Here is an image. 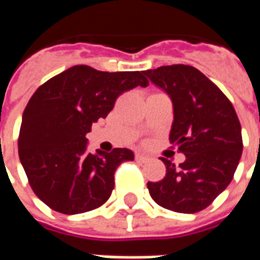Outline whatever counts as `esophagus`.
I'll return each mask as SVG.
<instances>
[{"label": "esophagus", "instance_id": "34e87169", "mask_svg": "<svg viewBox=\"0 0 260 260\" xmlns=\"http://www.w3.org/2000/svg\"><path fill=\"white\" fill-rule=\"evenodd\" d=\"M135 160L136 161H139V163H146L150 158H149V156H145V154H142V153H136Z\"/></svg>", "mask_w": 260, "mask_h": 260}]
</instances>
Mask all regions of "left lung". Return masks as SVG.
Listing matches in <instances>:
<instances>
[{
	"mask_svg": "<svg viewBox=\"0 0 260 260\" xmlns=\"http://www.w3.org/2000/svg\"><path fill=\"white\" fill-rule=\"evenodd\" d=\"M173 102L170 142L185 154L175 167L163 158L166 177L147 182L153 201L178 213L206 209L229 186L242 154L241 124L223 91L191 65L143 71Z\"/></svg>",
	"mask_w": 260,
	"mask_h": 260,
	"instance_id": "1",
	"label": "left lung"
}]
</instances>
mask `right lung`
<instances>
[{
    "mask_svg": "<svg viewBox=\"0 0 260 260\" xmlns=\"http://www.w3.org/2000/svg\"><path fill=\"white\" fill-rule=\"evenodd\" d=\"M143 72H103L75 65L43 83L22 115L18 149L31 189L53 210L78 214L100 207L114 189L129 149L87 152L86 134L106 118L119 94L146 87Z\"/></svg>",
    "mask_w": 260,
    "mask_h": 260,
    "instance_id": "right-lung-1",
    "label": "right lung"
}]
</instances>
